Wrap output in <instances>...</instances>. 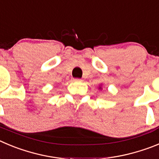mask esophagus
Listing matches in <instances>:
<instances>
[{
    "label": "esophagus",
    "instance_id": "obj_1",
    "mask_svg": "<svg viewBox=\"0 0 159 159\" xmlns=\"http://www.w3.org/2000/svg\"><path fill=\"white\" fill-rule=\"evenodd\" d=\"M74 81H76V82H81V81H82V80L80 79V78H74Z\"/></svg>",
    "mask_w": 159,
    "mask_h": 159
}]
</instances>
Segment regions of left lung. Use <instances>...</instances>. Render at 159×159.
I'll list each match as a JSON object with an SVG mask.
<instances>
[{"label": "left lung", "instance_id": "obj_1", "mask_svg": "<svg viewBox=\"0 0 159 159\" xmlns=\"http://www.w3.org/2000/svg\"><path fill=\"white\" fill-rule=\"evenodd\" d=\"M99 89H101V87H99Z\"/></svg>", "mask_w": 159, "mask_h": 159}]
</instances>
